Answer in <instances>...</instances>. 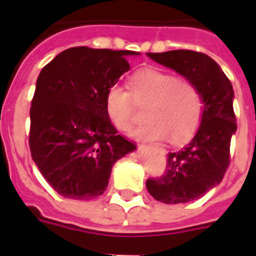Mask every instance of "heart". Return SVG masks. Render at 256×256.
I'll return each instance as SVG.
<instances>
[{"mask_svg":"<svg viewBox=\"0 0 256 256\" xmlns=\"http://www.w3.org/2000/svg\"><path fill=\"white\" fill-rule=\"evenodd\" d=\"M128 90L112 85L104 96V112L116 128L126 132L132 128L136 102L140 106L149 104L144 110L148 120L136 128V136L150 140L170 136L172 144H183L196 132L204 102L192 82L162 70L144 69L132 76Z\"/></svg>","mask_w":256,"mask_h":256,"instance_id":"b5f03b06","label":"heart"}]
</instances>
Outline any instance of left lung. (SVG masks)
Wrapping results in <instances>:
<instances>
[{"label": "left lung", "instance_id": "8db88e82", "mask_svg": "<svg viewBox=\"0 0 256 256\" xmlns=\"http://www.w3.org/2000/svg\"><path fill=\"white\" fill-rule=\"evenodd\" d=\"M148 56L187 78L202 92L204 110L192 140L182 150L168 152L162 176L146 180L150 195L160 202H191L222 182L230 166L231 136L236 130L234 90L220 66L206 54L171 50Z\"/></svg>", "mask_w": 256, "mask_h": 256}]
</instances>
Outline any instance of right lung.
Returning a JSON list of instances; mask_svg holds the SVG:
<instances>
[{
	"mask_svg": "<svg viewBox=\"0 0 256 256\" xmlns=\"http://www.w3.org/2000/svg\"><path fill=\"white\" fill-rule=\"evenodd\" d=\"M132 50L70 48L41 70L30 108L29 148L42 176L58 194H104L112 164L136 150L104 112L110 86L130 69Z\"/></svg>",
	"mask_w": 256,
	"mask_h": 256,
	"instance_id": "add662e5",
	"label": "right lung"
}]
</instances>
